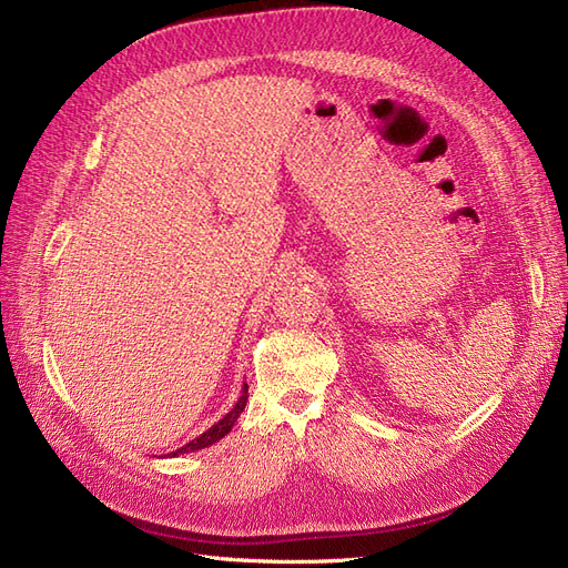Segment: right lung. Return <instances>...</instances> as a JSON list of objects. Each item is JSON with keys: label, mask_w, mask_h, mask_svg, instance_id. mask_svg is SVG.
I'll return each instance as SVG.
<instances>
[{"label": "right lung", "mask_w": 568, "mask_h": 568, "mask_svg": "<svg viewBox=\"0 0 568 568\" xmlns=\"http://www.w3.org/2000/svg\"><path fill=\"white\" fill-rule=\"evenodd\" d=\"M246 400H248V386L244 384V388H242V395H239V400H236V405L227 412L225 417H222L217 424H213L209 432H203L199 438H194V440H189L186 445H182L180 450H175V453H170L168 457H180V455H184V453H196V450H203V448H209V445H213V443H217L220 438H225L230 432H232V426L236 424V419H239V415H242L244 412V407H246Z\"/></svg>", "instance_id": "1"}]
</instances>
